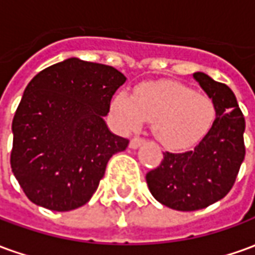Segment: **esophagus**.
<instances>
[{"instance_id":"34e87169","label":"esophagus","mask_w":255,"mask_h":255,"mask_svg":"<svg viewBox=\"0 0 255 255\" xmlns=\"http://www.w3.org/2000/svg\"><path fill=\"white\" fill-rule=\"evenodd\" d=\"M144 139L140 138V136H135V138L131 139V142H129V147L131 149H138L140 144L143 143Z\"/></svg>"}]
</instances>
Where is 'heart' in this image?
Returning a JSON list of instances; mask_svg holds the SVG:
<instances>
[{
    "instance_id": "heart-1",
    "label": "heart",
    "mask_w": 255,
    "mask_h": 255,
    "mask_svg": "<svg viewBox=\"0 0 255 255\" xmlns=\"http://www.w3.org/2000/svg\"><path fill=\"white\" fill-rule=\"evenodd\" d=\"M112 116L124 131L154 123L155 138L168 149H187L208 133L216 117L214 102L176 82L142 84L135 94L119 93L112 101Z\"/></svg>"
}]
</instances>
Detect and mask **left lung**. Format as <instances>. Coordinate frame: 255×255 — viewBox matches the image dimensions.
Segmentation results:
<instances>
[{
    "label": "left lung",
    "instance_id": "1",
    "mask_svg": "<svg viewBox=\"0 0 255 255\" xmlns=\"http://www.w3.org/2000/svg\"><path fill=\"white\" fill-rule=\"evenodd\" d=\"M216 108L213 126L192 150L164 153V160L146 175L153 197L168 208L192 212L208 208L231 191L245 160V117L235 94L224 83L195 72Z\"/></svg>",
    "mask_w": 255,
    "mask_h": 255
}]
</instances>
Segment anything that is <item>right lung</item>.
I'll use <instances>...</instances> for the list:
<instances>
[{"label":"right lung","mask_w":255,"mask_h":255,"mask_svg":"<svg viewBox=\"0 0 255 255\" xmlns=\"http://www.w3.org/2000/svg\"><path fill=\"white\" fill-rule=\"evenodd\" d=\"M116 68L68 58L45 68L25 87L12 122L10 166L31 202L68 212L90 201L112 155L129 140L109 131Z\"/></svg>","instance_id":"add662e5"}]
</instances>
